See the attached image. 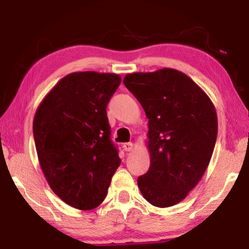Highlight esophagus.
Returning <instances> with one entry per match:
<instances>
[{"mask_svg":"<svg viewBox=\"0 0 249 249\" xmlns=\"http://www.w3.org/2000/svg\"><path fill=\"white\" fill-rule=\"evenodd\" d=\"M123 148H124L126 152H130V151H132L133 144L132 142H124V144H123Z\"/></svg>","mask_w":249,"mask_h":249,"instance_id":"1","label":"esophagus"}]
</instances>
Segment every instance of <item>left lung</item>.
Instances as JSON below:
<instances>
[{
	"mask_svg": "<svg viewBox=\"0 0 249 249\" xmlns=\"http://www.w3.org/2000/svg\"><path fill=\"white\" fill-rule=\"evenodd\" d=\"M123 82L148 118L151 164L137 180L139 190L153 206H173L196 186L210 164L218 134L215 107L178 70L128 73Z\"/></svg>",
	"mask_w": 249,
	"mask_h": 249,
	"instance_id": "left-lung-1",
	"label": "left lung"
}]
</instances>
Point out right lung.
<instances>
[{
	"instance_id": "right-lung-1",
	"label": "right lung",
	"mask_w": 249,
	"mask_h": 249,
	"mask_svg": "<svg viewBox=\"0 0 249 249\" xmlns=\"http://www.w3.org/2000/svg\"><path fill=\"white\" fill-rule=\"evenodd\" d=\"M121 82L116 73H69L37 107L33 131L39 165L51 190L77 210L102 204L121 165L107 116Z\"/></svg>"
}]
</instances>
